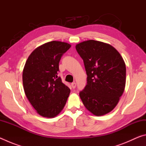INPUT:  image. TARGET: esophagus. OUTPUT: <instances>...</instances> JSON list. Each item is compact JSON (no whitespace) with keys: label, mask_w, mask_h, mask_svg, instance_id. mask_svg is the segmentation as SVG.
Here are the masks:
<instances>
[{"label":"esophagus","mask_w":146,"mask_h":146,"mask_svg":"<svg viewBox=\"0 0 146 146\" xmlns=\"http://www.w3.org/2000/svg\"><path fill=\"white\" fill-rule=\"evenodd\" d=\"M71 87H72V88L75 89L76 88V83L75 82L71 83Z\"/></svg>","instance_id":"1"}]
</instances>
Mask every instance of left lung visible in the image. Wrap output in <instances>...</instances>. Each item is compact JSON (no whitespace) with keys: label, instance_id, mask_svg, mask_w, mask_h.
Instances as JSON below:
<instances>
[{"label":"left lung","instance_id":"left-lung-1","mask_svg":"<svg viewBox=\"0 0 146 146\" xmlns=\"http://www.w3.org/2000/svg\"><path fill=\"white\" fill-rule=\"evenodd\" d=\"M75 48L88 76L87 85L79 93L83 104L94 115L107 114L116 107L124 91V60L114 47L102 42L89 40Z\"/></svg>","mask_w":146,"mask_h":146}]
</instances>
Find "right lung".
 Instances as JSON below:
<instances>
[{
  "mask_svg": "<svg viewBox=\"0 0 146 146\" xmlns=\"http://www.w3.org/2000/svg\"><path fill=\"white\" fill-rule=\"evenodd\" d=\"M70 44L51 41L33 50L28 56L23 73L24 90L38 114L53 118L65 106L70 90L58 77L61 56Z\"/></svg>",
  "mask_w": 146,
  "mask_h": 146,
  "instance_id": "1",
  "label": "right lung"
}]
</instances>
